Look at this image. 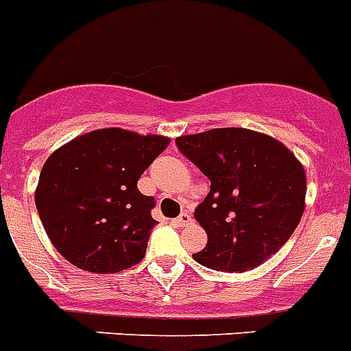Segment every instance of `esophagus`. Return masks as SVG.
<instances>
[{
	"label": "esophagus",
	"instance_id": "esophagus-1",
	"mask_svg": "<svg viewBox=\"0 0 351 351\" xmlns=\"http://www.w3.org/2000/svg\"><path fill=\"white\" fill-rule=\"evenodd\" d=\"M176 223H178L179 227H186L188 223H191V217L190 213H181L178 218H176Z\"/></svg>",
	"mask_w": 351,
	"mask_h": 351
}]
</instances>
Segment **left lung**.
<instances>
[{
  "instance_id": "1",
  "label": "left lung",
  "mask_w": 351,
  "mask_h": 351,
  "mask_svg": "<svg viewBox=\"0 0 351 351\" xmlns=\"http://www.w3.org/2000/svg\"><path fill=\"white\" fill-rule=\"evenodd\" d=\"M211 181L195 218L208 232L193 254L218 271H247L274 256L305 209L304 165L282 142L245 128H218L176 138Z\"/></svg>"
}]
</instances>
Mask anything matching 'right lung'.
<instances>
[{"label":"right lung","mask_w":351,"mask_h":351,"mask_svg":"<svg viewBox=\"0 0 351 351\" xmlns=\"http://www.w3.org/2000/svg\"><path fill=\"white\" fill-rule=\"evenodd\" d=\"M169 143L161 134L106 128L80 134L47 158L35 206L51 243L71 265L117 274L142 261L156 226L154 199L136 184Z\"/></svg>","instance_id":"add662e5"}]
</instances>
